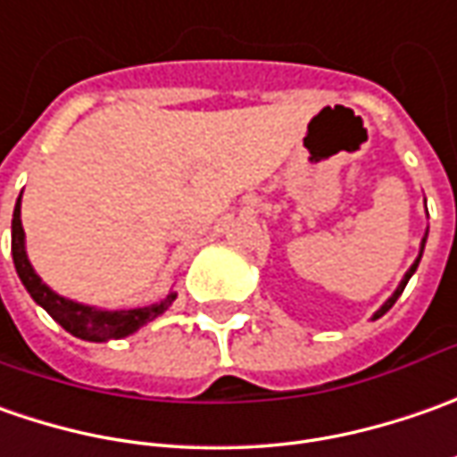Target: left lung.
I'll return each mask as SVG.
<instances>
[{
  "label": "left lung",
  "instance_id": "8db88e82",
  "mask_svg": "<svg viewBox=\"0 0 457 457\" xmlns=\"http://www.w3.org/2000/svg\"><path fill=\"white\" fill-rule=\"evenodd\" d=\"M425 237H428V235H425ZM425 237H422V247H425ZM420 258H422V250H420V255H417V260H415V262H412V268L407 270V276H404V280H402V283H400V288L395 291V295H392V298L386 301L385 306H382V308H379V311H377V313H374V319L385 316L386 311L395 306V301H397V298H400V295H402V291H404V286H407V280H410V278H412V273H415V270H417V265H420Z\"/></svg>",
  "mask_w": 457,
  "mask_h": 457
}]
</instances>
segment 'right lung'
<instances>
[{
  "label": "right lung",
  "instance_id": "add662e5",
  "mask_svg": "<svg viewBox=\"0 0 457 457\" xmlns=\"http://www.w3.org/2000/svg\"><path fill=\"white\" fill-rule=\"evenodd\" d=\"M12 258H14V268L17 276L24 283L27 293L40 303L53 319H55L65 331H71L72 337L86 338V341H108V338H123L129 334L138 331L141 326L151 319H156L159 313H164L166 308L171 306V301L177 298V293H169L162 303H151L144 308H129V311H101V308L83 306L68 301L55 291H50L40 276L32 270L27 253H24V229L22 220H20V199L14 207V217H12Z\"/></svg>",
  "mask_w": 457,
  "mask_h": 457
}]
</instances>
